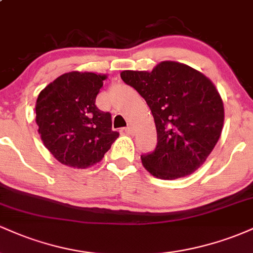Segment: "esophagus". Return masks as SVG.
I'll return each mask as SVG.
<instances>
[{
  "label": "esophagus",
  "instance_id": "esophagus-1",
  "mask_svg": "<svg viewBox=\"0 0 253 253\" xmlns=\"http://www.w3.org/2000/svg\"><path fill=\"white\" fill-rule=\"evenodd\" d=\"M125 132H126L127 134H133V133H134V129H133V127L127 126L126 128H125Z\"/></svg>",
  "mask_w": 253,
  "mask_h": 253
}]
</instances>
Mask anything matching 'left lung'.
Segmentation results:
<instances>
[{"mask_svg": "<svg viewBox=\"0 0 253 253\" xmlns=\"http://www.w3.org/2000/svg\"><path fill=\"white\" fill-rule=\"evenodd\" d=\"M150 107L157 129L153 152L144 168L161 179L188 176L205 163L223 126V103L213 82L190 66L162 62L149 71L120 74Z\"/></svg>", "mask_w": 253, "mask_h": 253, "instance_id": "8db88e82", "label": "left lung"}]
</instances>
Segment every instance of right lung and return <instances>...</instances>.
Instances as JSON below:
<instances>
[{"label": "right lung", "instance_id": "1", "mask_svg": "<svg viewBox=\"0 0 253 253\" xmlns=\"http://www.w3.org/2000/svg\"><path fill=\"white\" fill-rule=\"evenodd\" d=\"M106 75L71 71L46 85L36 104V123L43 145L58 162L85 169L102 161L119 138L112 115L96 107Z\"/></svg>", "mask_w": 253, "mask_h": 253}]
</instances>
